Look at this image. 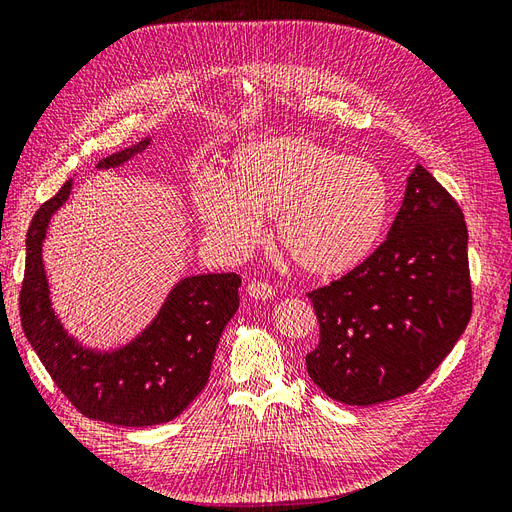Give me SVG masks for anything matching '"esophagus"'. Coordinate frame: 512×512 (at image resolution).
<instances>
[{"instance_id": "1", "label": "esophagus", "mask_w": 512, "mask_h": 512, "mask_svg": "<svg viewBox=\"0 0 512 512\" xmlns=\"http://www.w3.org/2000/svg\"><path fill=\"white\" fill-rule=\"evenodd\" d=\"M247 294H250V297H254V299H273L275 297V288L269 284V282H258V280H254V282H250L247 284Z\"/></svg>"}]
</instances>
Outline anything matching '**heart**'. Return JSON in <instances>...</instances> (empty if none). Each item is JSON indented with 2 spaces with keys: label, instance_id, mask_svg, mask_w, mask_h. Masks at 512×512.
<instances>
[{
  "label": "heart",
  "instance_id": "obj_1",
  "mask_svg": "<svg viewBox=\"0 0 512 512\" xmlns=\"http://www.w3.org/2000/svg\"><path fill=\"white\" fill-rule=\"evenodd\" d=\"M194 207L209 235L239 254L260 241L262 218H275V241L294 265L335 280L376 254L393 192L376 162L288 134L241 147L226 183L218 177L196 183Z\"/></svg>",
  "mask_w": 512,
  "mask_h": 512
}]
</instances>
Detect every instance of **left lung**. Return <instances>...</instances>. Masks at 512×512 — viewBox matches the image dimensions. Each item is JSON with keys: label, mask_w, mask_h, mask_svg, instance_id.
Masks as SVG:
<instances>
[{"label": "left lung", "mask_w": 512, "mask_h": 512, "mask_svg": "<svg viewBox=\"0 0 512 512\" xmlns=\"http://www.w3.org/2000/svg\"><path fill=\"white\" fill-rule=\"evenodd\" d=\"M307 297L320 342L305 363L324 393L374 406L416 391L472 314L468 226L457 200L416 164L376 254Z\"/></svg>", "instance_id": "obj_1"}]
</instances>
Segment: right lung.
<instances>
[{
	"mask_svg": "<svg viewBox=\"0 0 512 512\" xmlns=\"http://www.w3.org/2000/svg\"><path fill=\"white\" fill-rule=\"evenodd\" d=\"M151 138L121 149L96 168H117L147 149ZM72 190H61L36 211L25 241V277L19 294L27 342L70 404L94 421L121 427H149L173 421L205 389L215 348L239 309L237 273L183 277L168 292L158 316L130 344L91 350L76 342L51 307L42 265V243L53 213Z\"/></svg>",
	"mask_w": 512,
	"mask_h": 512,
	"instance_id": "obj_1",
	"label": "right lung"
}]
</instances>
